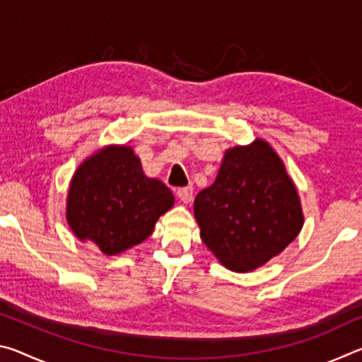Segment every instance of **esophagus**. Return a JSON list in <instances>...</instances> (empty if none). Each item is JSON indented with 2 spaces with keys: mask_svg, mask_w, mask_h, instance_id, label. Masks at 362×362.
Segmentation results:
<instances>
[{
  "mask_svg": "<svg viewBox=\"0 0 362 362\" xmlns=\"http://www.w3.org/2000/svg\"><path fill=\"white\" fill-rule=\"evenodd\" d=\"M177 198H179L183 204H188L189 201L193 199V189L189 187L179 188V189H177Z\"/></svg>",
  "mask_w": 362,
  "mask_h": 362,
  "instance_id": "obj_1",
  "label": "esophagus"
}]
</instances>
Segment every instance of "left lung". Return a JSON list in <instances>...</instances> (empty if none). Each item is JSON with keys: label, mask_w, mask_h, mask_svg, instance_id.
I'll use <instances>...</instances> for the list:
<instances>
[{"label": "left lung", "mask_w": 362, "mask_h": 362, "mask_svg": "<svg viewBox=\"0 0 362 362\" xmlns=\"http://www.w3.org/2000/svg\"><path fill=\"white\" fill-rule=\"evenodd\" d=\"M201 240L225 268L254 272L298 236L303 211L283 159L267 140L225 151L211 187L194 198Z\"/></svg>", "instance_id": "8db88e82"}]
</instances>
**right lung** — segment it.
<instances>
[{
    "label": "right lung",
    "mask_w": 362,
    "mask_h": 362,
    "mask_svg": "<svg viewBox=\"0 0 362 362\" xmlns=\"http://www.w3.org/2000/svg\"><path fill=\"white\" fill-rule=\"evenodd\" d=\"M161 180L146 177L129 145H105L79 164L66 194L65 217L79 241L118 255L148 238L174 206Z\"/></svg>",
    "instance_id": "obj_1"
}]
</instances>
